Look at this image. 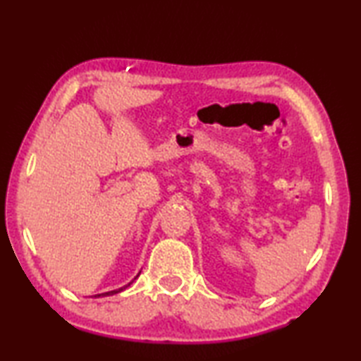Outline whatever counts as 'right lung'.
I'll return each mask as SVG.
<instances>
[{"mask_svg": "<svg viewBox=\"0 0 361 361\" xmlns=\"http://www.w3.org/2000/svg\"><path fill=\"white\" fill-rule=\"evenodd\" d=\"M138 277V276H137ZM132 283V282H130ZM129 283V285H130ZM129 285H126L124 286V288H127V286H129ZM124 288H119V290H113V291H108V293H102V295H95V296H109V295H116V293H119V291H122V290H124Z\"/></svg>", "mask_w": 361, "mask_h": 361, "instance_id": "obj_1", "label": "right lung"}]
</instances>
